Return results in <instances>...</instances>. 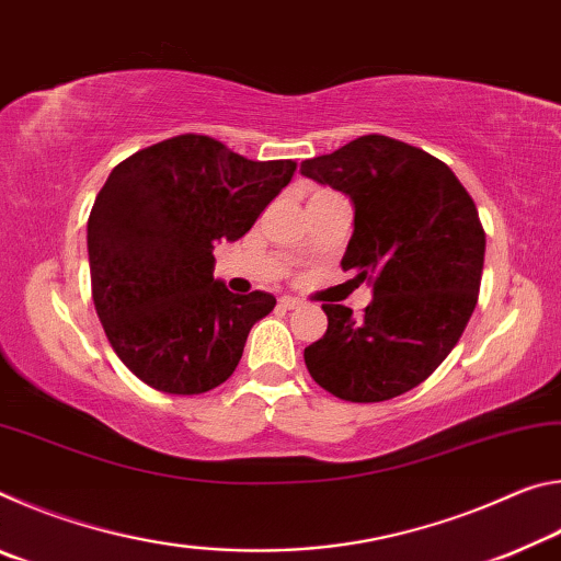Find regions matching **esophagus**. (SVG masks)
<instances>
[{"label": "esophagus", "instance_id": "1", "mask_svg": "<svg viewBox=\"0 0 561 561\" xmlns=\"http://www.w3.org/2000/svg\"><path fill=\"white\" fill-rule=\"evenodd\" d=\"M279 307L282 309H297V307H301V299H297V297H279Z\"/></svg>", "mask_w": 561, "mask_h": 561}]
</instances>
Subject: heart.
<instances>
[{
    "mask_svg": "<svg viewBox=\"0 0 561 561\" xmlns=\"http://www.w3.org/2000/svg\"><path fill=\"white\" fill-rule=\"evenodd\" d=\"M321 193H324V190H321ZM314 195H319V193H314Z\"/></svg>",
    "mask_w": 561,
    "mask_h": 561,
    "instance_id": "1",
    "label": "heart"
}]
</instances>
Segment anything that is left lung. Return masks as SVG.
<instances>
[{"mask_svg":"<svg viewBox=\"0 0 561 561\" xmlns=\"http://www.w3.org/2000/svg\"><path fill=\"white\" fill-rule=\"evenodd\" d=\"M301 175L351 197L341 267L374 287L358 319L321 304L327 334L304 348V364L341 401H391L423 383L468 327L485 262L478 207L443 160L378 133L304 160Z\"/></svg>","mask_w":561,"mask_h":561,"instance_id":"1","label":"left lung"}]
</instances>
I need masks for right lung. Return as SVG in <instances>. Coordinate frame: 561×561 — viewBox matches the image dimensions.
Segmentation results:
<instances>
[{"label": "right lung", "mask_w": 561, "mask_h": 561, "mask_svg": "<svg viewBox=\"0 0 561 561\" xmlns=\"http://www.w3.org/2000/svg\"><path fill=\"white\" fill-rule=\"evenodd\" d=\"M294 170V160H247L197 133L111 170L89 215L91 294L113 351L140 381L197 396L234 374L247 334L277 299L215 279V242L250 232Z\"/></svg>", "instance_id": "add662e5"}]
</instances>
